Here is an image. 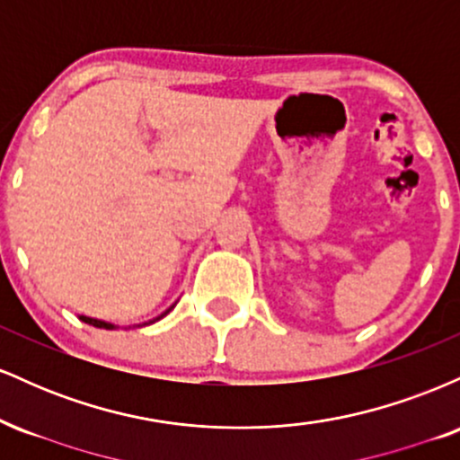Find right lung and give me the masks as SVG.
Masks as SVG:
<instances>
[{"label":"right lung","mask_w":460,"mask_h":460,"mask_svg":"<svg viewBox=\"0 0 460 460\" xmlns=\"http://www.w3.org/2000/svg\"><path fill=\"white\" fill-rule=\"evenodd\" d=\"M172 307H175V305H172ZM172 307H171V309H172ZM171 309H166V311H164L162 315H157V318H153V320L145 322V324H138V326H146V324H153V322L162 320L164 315H166L168 311H171ZM79 320H82V322H86V324H93V326H97V329H108V331H112V329H119V326H116V324H110V322H103V320H97V318H88V315H79Z\"/></svg>","instance_id":"obj_1"}]
</instances>
